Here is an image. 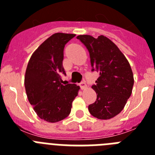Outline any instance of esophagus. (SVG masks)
<instances>
[{"label":"esophagus","instance_id":"34e87169","mask_svg":"<svg viewBox=\"0 0 155 155\" xmlns=\"http://www.w3.org/2000/svg\"><path fill=\"white\" fill-rule=\"evenodd\" d=\"M79 85H80V87H81V89H85L86 87H87V85H86L85 82H84V81L81 82Z\"/></svg>","mask_w":155,"mask_h":155}]
</instances>
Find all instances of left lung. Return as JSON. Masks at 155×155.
<instances>
[{"instance_id":"left-lung-1","label":"left lung","mask_w":155,"mask_h":155,"mask_svg":"<svg viewBox=\"0 0 155 155\" xmlns=\"http://www.w3.org/2000/svg\"><path fill=\"white\" fill-rule=\"evenodd\" d=\"M89 52L91 71L99 77L92 85L96 101L88 105L93 116L100 120L113 118L124 109L130 97L134 74L128 61L116 45L107 37L97 39L88 35L77 36Z\"/></svg>"}]
</instances>
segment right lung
Returning <instances> with one entry per match:
<instances>
[{
    "mask_svg": "<svg viewBox=\"0 0 155 155\" xmlns=\"http://www.w3.org/2000/svg\"><path fill=\"white\" fill-rule=\"evenodd\" d=\"M74 34L55 33L42 42L28 61L25 87L30 104L39 118L56 123L68 117L79 86L62 84L61 74L65 45Z\"/></svg>",
    "mask_w": 155,
    "mask_h": 155,
    "instance_id": "right-lung-1",
    "label": "right lung"
}]
</instances>
